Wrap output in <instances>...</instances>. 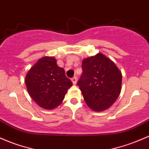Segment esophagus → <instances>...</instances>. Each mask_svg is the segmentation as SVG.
<instances>
[{
  "mask_svg": "<svg viewBox=\"0 0 149 149\" xmlns=\"http://www.w3.org/2000/svg\"><path fill=\"white\" fill-rule=\"evenodd\" d=\"M71 81L73 83V85H76V83H77V78L76 77H73L71 78Z\"/></svg>",
  "mask_w": 149,
  "mask_h": 149,
  "instance_id": "34e87169",
  "label": "esophagus"
}]
</instances>
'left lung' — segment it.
I'll use <instances>...</instances> for the list:
<instances>
[{
  "label": "left lung",
  "mask_w": 149,
  "mask_h": 149,
  "mask_svg": "<svg viewBox=\"0 0 149 149\" xmlns=\"http://www.w3.org/2000/svg\"><path fill=\"white\" fill-rule=\"evenodd\" d=\"M83 73L78 86L86 103L93 110L102 112L114 103L122 89V72L103 54L84 58Z\"/></svg>",
  "instance_id": "1"
}]
</instances>
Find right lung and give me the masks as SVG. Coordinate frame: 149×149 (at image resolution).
Masks as SVG:
<instances>
[{
    "instance_id": "right-lung-1",
    "label": "right lung",
    "mask_w": 149,
    "mask_h": 149,
    "mask_svg": "<svg viewBox=\"0 0 149 149\" xmlns=\"http://www.w3.org/2000/svg\"><path fill=\"white\" fill-rule=\"evenodd\" d=\"M24 81L32 99L46 109H53L60 105L73 85L53 56L40 58L27 72Z\"/></svg>"
}]
</instances>
